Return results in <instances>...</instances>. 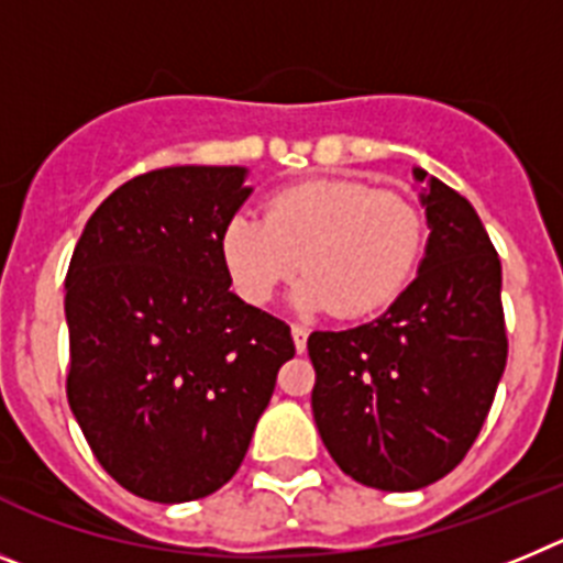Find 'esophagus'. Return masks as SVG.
Returning <instances> with one entry per match:
<instances>
[{
    "label": "esophagus",
    "instance_id": "34e87169",
    "mask_svg": "<svg viewBox=\"0 0 563 563\" xmlns=\"http://www.w3.org/2000/svg\"><path fill=\"white\" fill-rule=\"evenodd\" d=\"M292 332V343H296V352H305L307 350V335H310V330L301 324H292L290 327Z\"/></svg>",
    "mask_w": 563,
    "mask_h": 563
}]
</instances>
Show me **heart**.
Here are the masks:
<instances>
[{"label": "heart", "mask_w": 563, "mask_h": 563, "mask_svg": "<svg viewBox=\"0 0 563 563\" xmlns=\"http://www.w3.org/2000/svg\"><path fill=\"white\" fill-rule=\"evenodd\" d=\"M426 225L409 197L352 177H318L276 191L267 217L236 213L222 231V262L239 296L267 305L296 273L298 310L361 318L380 310L409 285Z\"/></svg>", "instance_id": "heart-1"}]
</instances>
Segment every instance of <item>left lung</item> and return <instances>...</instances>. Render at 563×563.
I'll use <instances>...</instances> for the list:
<instances>
[{"label":"left lung","mask_w":563,"mask_h":563,"mask_svg":"<svg viewBox=\"0 0 563 563\" xmlns=\"http://www.w3.org/2000/svg\"><path fill=\"white\" fill-rule=\"evenodd\" d=\"M415 180L431 231L415 282L369 324L307 338L327 451L346 476L395 494L460 465L507 363L501 262L479 213L422 168Z\"/></svg>","instance_id":"1"}]
</instances>
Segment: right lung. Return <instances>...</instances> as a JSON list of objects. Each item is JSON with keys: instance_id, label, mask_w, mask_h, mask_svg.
Returning a JSON list of instances; mask_svg holds the SVG:
<instances>
[{"instance_id": "obj_1", "label": "right lung", "mask_w": 563, "mask_h": 563, "mask_svg": "<svg viewBox=\"0 0 563 563\" xmlns=\"http://www.w3.org/2000/svg\"><path fill=\"white\" fill-rule=\"evenodd\" d=\"M245 180L242 166L141 174L96 208L69 258V409L141 499L220 490L296 355L285 321L231 292L220 242Z\"/></svg>"}]
</instances>
